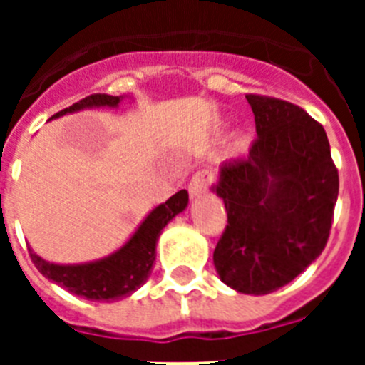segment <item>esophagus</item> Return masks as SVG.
Returning <instances> with one entry per match:
<instances>
[{"mask_svg": "<svg viewBox=\"0 0 365 365\" xmlns=\"http://www.w3.org/2000/svg\"><path fill=\"white\" fill-rule=\"evenodd\" d=\"M214 182V173L208 170V168H201L197 172L193 173L192 180L188 185V192L192 197H199L201 193H205L208 190V186Z\"/></svg>", "mask_w": 365, "mask_h": 365, "instance_id": "obj_1", "label": "esophagus"}]
</instances>
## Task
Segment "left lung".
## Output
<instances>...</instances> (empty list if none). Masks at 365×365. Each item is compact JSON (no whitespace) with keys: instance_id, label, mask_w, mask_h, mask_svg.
<instances>
[{"instance_id":"1","label":"left lung","mask_w":365,"mask_h":365,"mask_svg":"<svg viewBox=\"0 0 365 365\" xmlns=\"http://www.w3.org/2000/svg\"><path fill=\"white\" fill-rule=\"evenodd\" d=\"M257 138L241 159L221 166L214 192L227 228L214 250L222 283L269 294L320 256L333 225L338 170L324 125L298 106L247 95Z\"/></svg>"}]
</instances>
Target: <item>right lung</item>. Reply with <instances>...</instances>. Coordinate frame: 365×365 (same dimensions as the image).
Wrapping results in <instances>:
<instances>
[{
	"mask_svg": "<svg viewBox=\"0 0 365 365\" xmlns=\"http://www.w3.org/2000/svg\"><path fill=\"white\" fill-rule=\"evenodd\" d=\"M120 98L122 96L96 93V95L86 96L76 104L62 109L60 113L53 115V118L63 117L66 113H74L86 108H100V106L117 108ZM186 205H188V192L180 190L166 202L151 210L143 225L131 235V240L120 250L104 259L83 263V265H54V263L36 256L31 248H29V256L45 278H49L51 282L63 287L80 298L91 299V302L122 299L133 294L138 287L146 283L148 276L151 274V267H153L155 245L159 240L160 230L177 214L185 210Z\"/></svg>",
	"mask_w": 365,
	"mask_h": 365,
	"instance_id": "obj_1",
	"label": "right lung"
}]
</instances>
